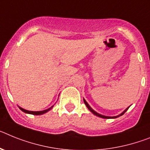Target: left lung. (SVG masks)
Masks as SVG:
<instances>
[{"label":"left lung","instance_id":"left-lung-1","mask_svg":"<svg viewBox=\"0 0 150 150\" xmlns=\"http://www.w3.org/2000/svg\"><path fill=\"white\" fill-rule=\"evenodd\" d=\"M83 100H84V104H85V105H86V106H87V108H88V109H89V110L91 112L93 113V115H97V116L100 117V118H118V117H119V116H121V115H123L124 113L125 112L127 111V109H128V108H129V107H127V109H126L125 110V111L122 112L121 113V114H119V115H116V116H106V115H101V114H99L98 112H96V111H94V110H93V109H92V108H91V106H90L89 104H88V103H87V101H86V100H84V99H83Z\"/></svg>","mask_w":150,"mask_h":150}]
</instances>
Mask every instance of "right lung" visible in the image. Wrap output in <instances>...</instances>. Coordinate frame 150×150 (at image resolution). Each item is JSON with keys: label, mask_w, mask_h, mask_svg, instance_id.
I'll use <instances>...</instances> for the list:
<instances>
[{"label": "right lung", "mask_w": 150, "mask_h": 150, "mask_svg": "<svg viewBox=\"0 0 150 150\" xmlns=\"http://www.w3.org/2000/svg\"><path fill=\"white\" fill-rule=\"evenodd\" d=\"M53 107V106H52L51 107L49 108V109H45V110H43V111H37V112H34V111H28V110H26V109H23V108L19 107V109L22 110L23 112H24L25 113H28V114H32V115H42V114H44V113L47 112L48 111H50V109H52V108Z\"/></svg>", "instance_id": "add662e5"}]
</instances>
